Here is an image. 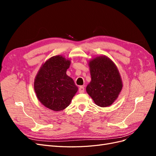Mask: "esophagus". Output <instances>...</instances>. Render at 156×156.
<instances>
[{"instance_id":"esophagus-1","label":"esophagus","mask_w":156,"mask_h":156,"mask_svg":"<svg viewBox=\"0 0 156 156\" xmlns=\"http://www.w3.org/2000/svg\"><path fill=\"white\" fill-rule=\"evenodd\" d=\"M79 93H83L84 92V88L83 87H82V86L79 87Z\"/></svg>"}]
</instances>
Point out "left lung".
Masks as SVG:
<instances>
[{
	"instance_id": "1",
	"label": "left lung",
	"mask_w": 156,
	"mask_h": 156,
	"mask_svg": "<svg viewBox=\"0 0 156 156\" xmlns=\"http://www.w3.org/2000/svg\"><path fill=\"white\" fill-rule=\"evenodd\" d=\"M91 82L87 92L98 106H109L119 96L122 83L119 70L111 59L98 56L89 62Z\"/></svg>"
}]
</instances>
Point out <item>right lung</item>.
<instances>
[{
	"label": "right lung",
	"mask_w": 156,
	"mask_h": 156,
	"mask_svg": "<svg viewBox=\"0 0 156 156\" xmlns=\"http://www.w3.org/2000/svg\"><path fill=\"white\" fill-rule=\"evenodd\" d=\"M70 61L55 56L42 65L34 81V90L39 101L55 111L66 108L78 88L66 75Z\"/></svg>",
	"instance_id": "right-lung-1"
}]
</instances>
